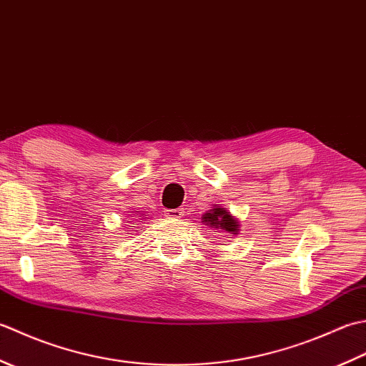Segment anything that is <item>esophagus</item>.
Here are the masks:
<instances>
[{
  "instance_id": "1",
  "label": "esophagus",
  "mask_w": 366,
  "mask_h": 366,
  "mask_svg": "<svg viewBox=\"0 0 366 366\" xmlns=\"http://www.w3.org/2000/svg\"><path fill=\"white\" fill-rule=\"evenodd\" d=\"M165 215L168 217V219H181V217L184 215V211H182V209L181 207H179V209H167V211H165Z\"/></svg>"
}]
</instances>
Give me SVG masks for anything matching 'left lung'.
I'll use <instances>...</instances> for the list:
<instances>
[{"label":"left lung","instance_id":"left-lung-1","mask_svg":"<svg viewBox=\"0 0 366 366\" xmlns=\"http://www.w3.org/2000/svg\"><path fill=\"white\" fill-rule=\"evenodd\" d=\"M201 220L207 228L215 229V232H227V234L237 236L240 231V224L236 217L228 212V209L217 204L201 215Z\"/></svg>","mask_w":366,"mask_h":366}]
</instances>
